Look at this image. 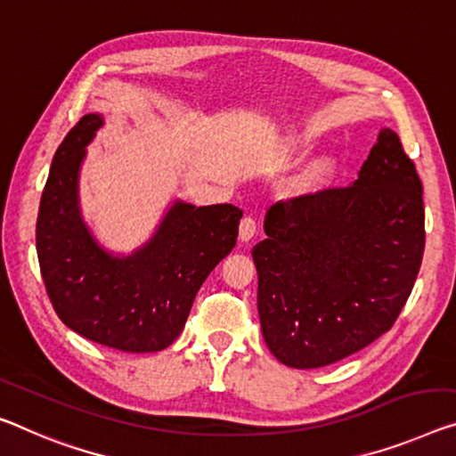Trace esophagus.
Here are the masks:
<instances>
[{
    "label": "esophagus",
    "mask_w": 456,
    "mask_h": 456,
    "mask_svg": "<svg viewBox=\"0 0 456 456\" xmlns=\"http://www.w3.org/2000/svg\"><path fill=\"white\" fill-rule=\"evenodd\" d=\"M256 234V220L250 218V216H247V218H242L240 222V228H238V236H240L242 242H248L255 238Z\"/></svg>",
    "instance_id": "34e87169"
}]
</instances>
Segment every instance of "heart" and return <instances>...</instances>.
Segmentation results:
<instances>
[{"instance_id": "b5f03b06", "label": "heart", "mask_w": 456, "mask_h": 456, "mask_svg": "<svg viewBox=\"0 0 456 456\" xmlns=\"http://www.w3.org/2000/svg\"><path fill=\"white\" fill-rule=\"evenodd\" d=\"M336 169L334 159L330 157H320L305 167V171L299 175L297 187L301 191H318V189L324 187L328 181L332 179Z\"/></svg>"}]
</instances>
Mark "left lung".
Segmentation results:
<instances>
[{
	"instance_id": "obj_1",
	"label": "left lung",
	"mask_w": 456,
	"mask_h": 456,
	"mask_svg": "<svg viewBox=\"0 0 456 456\" xmlns=\"http://www.w3.org/2000/svg\"><path fill=\"white\" fill-rule=\"evenodd\" d=\"M252 248L256 305L287 367L332 365L395 324L424 255L422 181L383 128L353 185L281 200Z\"/></svg>"
}]
</instances>
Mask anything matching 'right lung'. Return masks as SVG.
Returning <instances> with one entry per match:
<instances>
[{"instance_id": "1", "label": "right lung", "mask_w": 456, "mask_h": 456, "mask_svg": "<svg viewBox=\"0 0 456 456\" xmlns=\"http://www.w3.org/2000/svg\"><path fill=\"white\" fill-rule=\"evenodd\" d=\"M102 124V116H83L54 152L37 220L40 275L62 324L83 338L157 353L183 330L201 283L234 248L242 209L177 201L144 248L110 256L77 208V175Z\"/></svg>"}]
</instances>
